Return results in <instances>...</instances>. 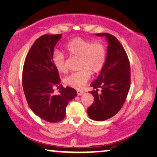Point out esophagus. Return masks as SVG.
<instances>
[{"label": "esophagus", "instance_id": "obj_1", "mask_svg": "<svg viewBox=\"0 0 157 157\" xmlns=\"http://www.w3.org/2000/svg\"><path fill=\"white\" fill-rule=\"evenodd\" d=\"M84 93V92L83 91H82V90H77V94H78V96H81L82 95H83V94Z\"/></svg>", "mask_w": 157, "mask_h": 157}]
</instances>
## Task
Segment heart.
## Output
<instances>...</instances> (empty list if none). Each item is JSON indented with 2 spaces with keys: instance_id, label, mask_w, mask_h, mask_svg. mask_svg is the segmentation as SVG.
Returning <instances> with one entry per match:
<instances>
[{
  "instance_id": "1",
  "label": "heart",
  "mask_w": 157,
  "mask_h": 157,
  "mask_svg": "<svg viewBox=\"0 0 157 157\" xmlns=\"http://www.w3.org/2000/svg\"><path fill=\"white\" fill-rule=\"evenodd\" d=\"M65 50L71 56L79 57V67L81 71L74 72L64 79L65 83L74 88H81L85 85L90 77V72L95 74L100 71L105 65L107 50L105 45L100 42L81 37L71 39L65 45ZM52 64L59 72L67 71L65 57L59 51L52 55Z\"/></svg>"
}]
</instances>
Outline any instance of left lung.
<instances>
[{
    "label": "left lung",
    "instance_id": "8db88e82",
    "mask_svg": "<svg viewBox=\"0 0 157 157\" xmlns=\"http://www.w3.org/2000/svg\"><path fill=\"white\" fill-rule=\"evenodd\" d=\"M95 35L105 37L108 46L105 65L90 84L94 102L87 112L91 119L102 121L114 117L124 105L131 84V68L126 52L117 38L107 33Z\"/></svg>",
    "mask_w": 157,
    "mask_h": 157
}]
</instances>
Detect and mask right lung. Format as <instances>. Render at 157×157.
Masks as SVG:
<instances>
[{"label":"right lung","instance_id":"right-lung-1","mask_svg":"<svg viewBox=\"0 0 157 157\" xmlns=\"http://www.w3.org/2000/svg\"><path fill=\"white\" fill-rule=\"evenodd\" d=\"M62 34H46L36 40L28 52L23 68L22 86L30 109L43 120L56 123L63 120L68 103L77 95L75 89L61 85L58 71L52 64L54 48Z\"/></svg>","mask_w":157,"mask_h":157}]
</instances>
